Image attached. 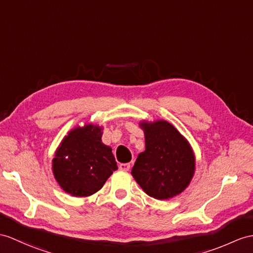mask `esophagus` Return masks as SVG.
<instances>
[{
    "label": "esophagus",
    "instance_id": "1",
    "mask_svg": "<svg viewBox=\"0 0 253 253\" xmlns=\"http://www.w3.org/2000/svg\"><path fill=\"white\" fill-rule=\"evenodd\" d=\"M119 169H121V170H128L130 169V164L128 163H121L120 165H119Z\"/></svg>",
    "mask_w": 253,
    "mask_h": 253
}]
</instances>
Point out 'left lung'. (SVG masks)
<instances>
[{
	"label": "left lung",
	"instance_id": "1",
	"mask_svg": "<svg viewBox=\"0 0 253 253\" xmlns=\"http://www.w3.org/2000/svg\"><path fill=\"white\" fill-rule=\"evenodd\" d=\"M146 150L138 155L132 175L145 192L168 200L187 188L194 173V156L187 139L170 123H141Z\"/></svg>",
	"mask_w": 253,
	"mask_h": 253
}]
</instances>
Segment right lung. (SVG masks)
Here are the masks:
<instances>
[{
  "label": "right lung",
  "instance_id": "right-lung-1",
  "mask_svg": "<svg viewBox=\"0 0 253 253\" xmlns=\"http://www.w3.org/2000/svg\"><path fill=\"white\" fill-rule=\"evenodd\" d=\"M101 130L92 125L76 127L58 148L52 169L65 192L74 196L94 194L118 169L112 148L102 143Z\"/></svg>",
  "mask_w": 253,
  "mask_h": 253
}]
</instances>
